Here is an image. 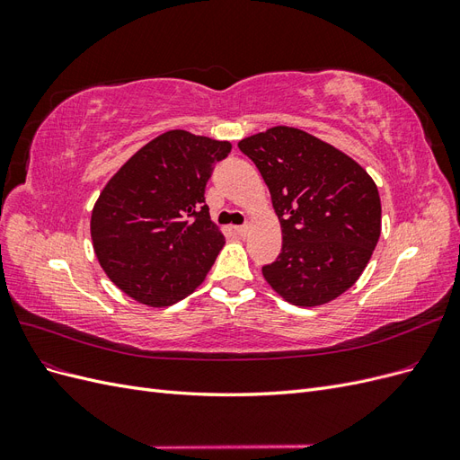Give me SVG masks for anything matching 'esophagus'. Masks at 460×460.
Masks as SVG:
<instances>
[{
    "instance_id": "obj_1",
    "label": "esophagus",
    "mask_w": 460,
    "mask_h": 460,
    "mask_svg": "<svg viewBox=\"0 0 460 460\" xmlns=\"http://www.w3.org/2000/svg\"><path fill=\"white\" fill-rule=\"evenodd\" d=\"M234 230H235V234L242 235V238H243V235H247V232H249V226H247V225H243V226H235Z\"/></svg>"
}]
</instances>
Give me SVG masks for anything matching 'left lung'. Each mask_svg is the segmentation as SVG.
Segmentation results:
<instances>
[{
    "label": "left lung",
    "mask_w": 460,
    "mask_h": 460,
    "mask_svg": "<svg viewBox=\"0 0 460 460\" xmlns=\"http://www.w3.org/2000/svg\"><path fill=\"white\" fill-rule=\"evenodd\" d=\"M242 153L269 186L282 252L264 280L297 307L330 303L363 274L382 232L380 193L343 151L291 127L243 137Z\"/></svg>",
    "instance_id": "1"
}]
</instances>
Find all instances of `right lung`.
Returning a JSON list of instances; mask_svg holds the SVG:
<instances>
[{"label":"right lung","instance_id":"1","mask_svg":"<svg viewBox=\"0 0 460 460\" xmlns=\"http://www.w3.org/2000/svg\"><path fill=\"white\" fill-rule=\"evenodd\" d=\"M230 142L169 130L124 163L97 198L90 232L102 269L147 307H169L205 280L225 235L205 186Z\"/></svg>","mask_w":460,"mask_h":460}]
</instances>
